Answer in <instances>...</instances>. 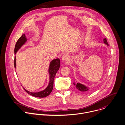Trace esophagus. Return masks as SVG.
I'll use <instances>...</instances> for the list:
<instances>
[{
  "label": "esophagus",
  "instance_id": "1",
  "mask_svg": "<svg viewBox=\"0 0 125 125\" xmlns=\"http://www.w3.org/2000/svg\"><path fill=\"white\" fill-rule=\"evenodd\" d=\"M69 59V56L67 54H64L62 57V60L63 61L67 62Z\"/></svg>",
  "mask_w": 125,
  "mask_h": 125
}]
</instances>
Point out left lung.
Masks as SVG:
<instances>
[{"label": "left lung", "instance_id": "obj_1", "mask_svg": "<svg viewBox=\"0 0 125 125\" xmlns=\"http://www.w3.org/2000/svg\"><path fill=\"white\" fill-rule=\"evenodd\" d=\"M104 43L106 44L107 46H108V42H107V40H106V38H104ZM73 84L74 85L76 86V87L77 88V89L78 90H79V91H81V92H86V91H87L88 90H89V89H88L87 87H85L84 85L80 84V83H77V84H75L74 83H73Z\"/></svg>", "mask_w": 125, "mask_h": 125}]
</instances>
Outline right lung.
<instances>
[{"mask_svg": "<svg viewBox=\"0 0 125 125\" xmlns=\"http://www.w3.org/2000/svg\"><path fill=\"white\" fill-rule=\"evenodd\" d=\"M27 41V38L25 36L24 34H23L18 40L17 41L15 49H14V52L15 54L18 51V50L21 47L22 45H23L25 42ZM14 67L16 68V57H15L14 59ZM60 68V60L59 59H57L53 60L50 64L49 68V73L50 74V81L49 85L47 88L42 91L41 92H39L38 93H31L27 91L26 89L25 90L28 94H29L32 95L35 97H44L49 95L50 93L52 92L53 88V84H54V79L55 77L56 73Z\"/></svg>", "mask_w": 125, "mask_h": 125, "instance_id": "obj_1", "label": "right lung"}]
</instances>
